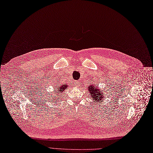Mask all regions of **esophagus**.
<instances>
[{
	"mask_svg": "<svg viewBox=\"0 0 153 153\" xmlns=\"http://www.w3.org/2000/svg\"><path fill=\"white\" fill-rule=\"evenodd\" d=\"M75 83H76V86H78V85H79V81H78L75 82Z\"/></svg>",
	"mask_w": 153,
	"mask_h": 153,
	"instance_id": "esophagus-1",
	"label": "esophagus"
}]
</instances>
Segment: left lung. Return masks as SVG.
Segmentation results:
<instances>
[{
    "label": "left lung",
    "instance_id": "obj_1",
    "mask_svg": "<svg viewBox=\"0 0 153 153\" xmlns=\"http://www.w3.org/2000/svg\"><path fill=\"white\" fill-rule=\"evenodd\" d=\"M97 86L99 85H97ZM88 92L90 93L91 97L92 99L94 102H101V101H102V100L103 99V91H100V89L96 86L95 84L89 85V87L88 88ZM94 103L95 104V103Z\"/></svg>",
    "mask_w": 153,
    "mask_h": 153
}]
</instances>
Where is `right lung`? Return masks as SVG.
Wrapping results in <instances>:
<instances>
[{"label": "right lung", "mask_w": 153, "mask_h": 153, "mask_svg": "<svg viewBox=\"0 0 153 153\" xmlns=\"http://www.w3.org/2000/svg\"><path fill=\"white\" fill-rule=\"evenodd\" d=\"M68 85L67 84H61L60 82H57V83L56 84V89H54V92L53 94H55L53 96V100H54L55 101H57L58 98H59L61 97V93L64 92L65 89L68 88Z\"/></svg>", "instance_id": "obj_1"}]
</instances>
